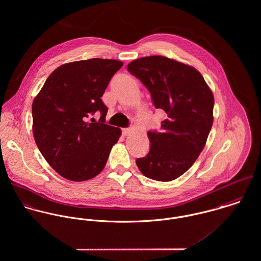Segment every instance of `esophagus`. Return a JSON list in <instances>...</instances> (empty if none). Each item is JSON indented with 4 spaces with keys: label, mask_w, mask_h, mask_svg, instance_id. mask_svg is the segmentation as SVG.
I'll list each match as a JSON object with an SVG mask.
<instances>
[{
    "label": "esophagus",
    "mask_w": 261,
    "mask_h": 261,
    "mask_svg": "<svg viewBox=\"0 0 261 261\" xmlns=\"http://www.w3.org/2000/svg\"><path fill=\"white\" fill-rule=\"evenodd\" d=\"M121 132H122L123 136H128L130 134V132H132V129L130 128H122Z\"/></svg>",
    "instance_id": "esophagus-1"
}]
</instances>
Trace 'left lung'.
<instances>
[{
    "label": "left lung",
    "mask_w": 261,
    "mask_h": 261,
    "mask_svg": "<svg viewBox=\"0 0 261 261\" xmlns=\"http://www.w3.org/2000/svg\"><path fill=\"white\" fill-rule=\"evenodd\" d=\"M127 70L149 89L154 108L167 113L161 133H148L149 153L139 158L137 166L151 180L173 181L192 167L206 145L213 124V93L197 69L164 56L136 59Z\"/></svg>",
    "instance_id": "left-lung-1"
}]
</instances>
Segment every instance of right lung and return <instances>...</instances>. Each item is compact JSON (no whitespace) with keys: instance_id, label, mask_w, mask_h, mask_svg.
<instances>
[{"instance_id":"right-lung-1","label":"right lung","mask_w":261,"mask_h":261,"mask_svg":"<svg viewBox=\"0 0 261 261\" xmlns=\"http://www.w3.org/2000/svg\"><path fill=\"white\" fill-rule=\"evenodd\" d=\"M123 63L93 58L56 68L34 98L33 135L48 164L63 178L81 182L106 167L121 132L105 123L108 108L101 100L113 74ZM102 113L96 123L89 118Z\"/></svg>"}]
</instances>
